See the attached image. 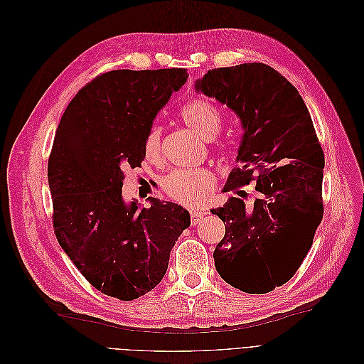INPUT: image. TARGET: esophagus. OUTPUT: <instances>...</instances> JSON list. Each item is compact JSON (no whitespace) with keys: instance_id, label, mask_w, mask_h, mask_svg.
Wrapping results in <instances>:
<instances>
[{"instance_id":"34e87169","label":"esophagus","mask_w":364,"mask_h":364,"mask_svg":"<svg viewBox=\"0 0 364 364\" xmlns=\"http://www.w3.org/2000/svg\"><path fill=\"white\" fill-rule=\"evenodd\" d=\"M203 219V212L191 210V225H197Z\"/></svg>"}]
</instances>
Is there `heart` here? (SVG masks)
Segmentation results:
<instances>
[{"mask_svg":"<svg viewBox=\"0 0 364 364\" xmlns=\"http://www.w3.org/2000/svg\"><path fill=\"white\" fill-rule=\"evenodd\" d=\"M181 117L203 139H213L220 132V114L213 105L203 99L188 102L181 111ZM144 152L149 163L159 164L161 161V129L159 126H152L146 132ZM215 185V176L204 168L173 170L161 181L166 196L171 201L186 207L201 205L207 194L213 191Z\"/></svg>","mask_w":364,"mask_h":364,"instance_id":"b5f03b06","label":"heart"}]
</instances>
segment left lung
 <instances>
[{
  "instance_id": "8db88e82",
  "label": "left lung",
  "mask_w": 364,
  "mask_h": 364,
  "mask_svg": "<svg viewBox=\"0 0 364 364\" xmlns=\"http://www.w3.org/2000/svg\"><path fill=\"white\" fill-rule=\"evenodd\" d=\"M196 90L240 118L237 163L223 186L234 193L212 213L225 223L215 252L222 279L262 295L287 283L323 219L324 154L299 92L265 63L210 69ZM255 181V198L242 188Z\"/></svg>"
}]
</instances>
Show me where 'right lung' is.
Wrapping results in <instances>:
<instances>
[{
	"label": "right lung",
	"mask_w": 364,
	"mask_h": 364,
	"mask_svg": "<svg viewBox=\"0 0 364 364\" xmlns=\"http://www.w3.org/2000/svg\"><path fill=\"white\" fill-rule=\"evenodd\" d=\"M186 69H115L69 102L55 134L47 176L60 247L95 289L133 301L157 286L170 252L191 225L183 207L148 197L124 201V170L141 167L157 112Z\"/></svg>",
	"instance_id": "1"
}]
</instances>
